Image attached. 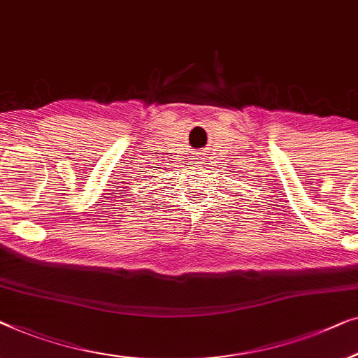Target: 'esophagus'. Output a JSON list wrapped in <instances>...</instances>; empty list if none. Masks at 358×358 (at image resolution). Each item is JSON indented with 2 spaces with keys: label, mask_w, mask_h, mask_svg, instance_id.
Returning a JSON list of instances; mask_svg holds the SVG:
<instances>
[{
  "label": "esophagus",
  "mask_w": 358,
  "mask_h": 358,
  "mask_svg": "<svg viewBox=\"0 0 358 358\" xmlns=\"http://www.w3.org/2000/svg\"><path fill=\"white\" fill-rule=\"evenodd\" d=\"M198 164H204V162H203V159H201V157H199V159H198Z\"/></svg>",
  "instance_id": "1"
}]
</instances>
